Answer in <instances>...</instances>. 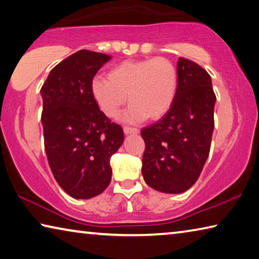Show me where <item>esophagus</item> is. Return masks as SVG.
<instances>
[{
	"label": "esophagus",
	"mask_w": 259,
	"mask_h": 259,
	"mask_svg": "<svg viewBox=\"0 0 259 259\" xmlns=\"http://www.w3.org/2000/svg\"><path fill=\"white\" fill-rule=\"evenodd\" d=\"M123 131L125 135H130V134H139V130L137 128H133V126H124Z\"/></svg>",
	"instance_id": "esophagus-1"
}]
</instances>
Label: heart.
<instances>
[{
	"label": "heart",
	"mask_w": 259,
	"mask_h": 259,
	"mask_svg": "<svg viewBox=\"0 0 259 259\" xmlns=\"http://www.w3.org/2000/svg\"><path fill=\"white\" fill-rule=\"evenodd\" d=\"M176 91V68L163 57L123 61L109 71L108 78L98 76L91 83L96 103L108 117L119 115L128 95L131 105L124 117L133 122L163 116Z\"/></svg>",
	"instance_id": "obj_1"
}]
</instances>
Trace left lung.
I'll use <instances>...</instances> for the list:
<instances>
[{
    "instance_id": "1",
    "label": "left lung",
    "mask_w": 259,
    "mask_h": 259,
    "mask_svg": "<svg viewBox=\"0 0 259 259\" xmlns=\"http://www.w3.org/2000/svg\"><path fill=\"white\" fill-rule=\"evenodd\" d=\"M177 75L171 107L142 130L143 177L148 186L170 194L185 192L198 181L209 156L216 103L211 77L200 65L179 58Z\"/></svg>"
}]
</instances>
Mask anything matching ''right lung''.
I'll return each mask as SVG.
<instances>
[{"instance_id":"add662e5","label":"right lung","mask_w":259,"mask_h":259,"mask_svg":"<svg viewBox=\"0 0 259 259\" xmlns=\"http://www.w3.org/2000/svg\"><path fill=\"white\" fill-rule=\"evenodd\" d=\"M112 57L80 50L51 69L41 88L45 148L59 186L74 199L103 193L112 179L111 156L124 136L100 111L91 93L99 68Z\"/></svg>"}]
</instances>
